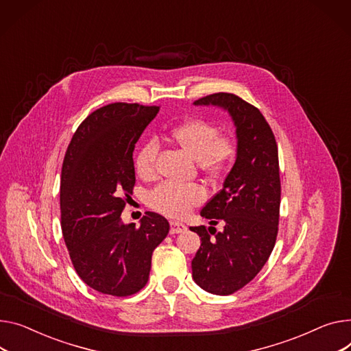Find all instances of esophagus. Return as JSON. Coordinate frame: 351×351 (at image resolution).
Masks as SVG:
<instances>
[{
	"label": "esophagus",
	"instance_id": "esophagus-1",
	"mask_svg": "<svg viewBox=\"0 0 351 351\" xmlns=\"http://www.w3.org/2000/svg\"><path fill=\"white\" fill-rule=\"evenodd\" d=\"M186 227L183 223L179 221H171V234H179V232H184Z\"/></svg>",
	"mask_w": 351,
	"mask_h": 351
}]
</instances>
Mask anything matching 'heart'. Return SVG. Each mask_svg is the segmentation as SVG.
<instances>
[{
  "label": "heart",
  "instance_id": "heart-1",
  "mask_svg": "<svg viewBox=\"0 0 351 351\" xmlns=\"http://www.w3.org/2000/svg\"><path fill=\"white\" fill-rule=\"evenodd\" d=\"M171 136L195 155L200 169L210 175L224 173L237 154L236 139L228 134H219L215 123L200 117H193L172 127ZM158 149V144L152 139L139 147L134 158L138 176L151 179L155 175ZM206 197L207 191L200 183L162 182L148 193V204L162 215L182 217L203 203Z\"/></svg>",
  "mask_w": 351,
  "mask_h": 351
}]
</instances>
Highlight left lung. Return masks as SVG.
Segmentation results:
<instances>
[{
	"label": "left lung",
	"instance_id": "obj_1",
	"mask_svg": "<svg viewBox=\"0 0 351 351\" xmlns=\"http://www.w3.org/2000/svg\"><path fill=\"white\" fill-rule=\"evenodd\" d=\"M196 106H220L232 117L237 158L223 189L202 208L212 227H191L202 245L192 261L195 282L215 295H231L256 276L274 250L281 204L278 147L263 112L231 93H215ZM223 222V232L213 225Z\"/></svg>",
	"mask_w": 351,
	"mask_h": 351
}]
</instances>
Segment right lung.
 Instances as JSON below:
<instances>
[{"instance_id":"1","label":"right lung","mask_w":351,"mask_h":351,"mask_svg":"<svg viewBox=\"0 0 351 351\" xmlns=\"http://www.w3.org/2000/svg\"><path fill=\"white\" fill-rule=\"evenodd\" d=\"M158 106L112 103L93 111L72 136L62 167L60 224L82 281L97 292L131 296L149 278L168 220L147 212L138 227L121 223L135 184L132 152Z\"/></svg>"}]
</instances>
